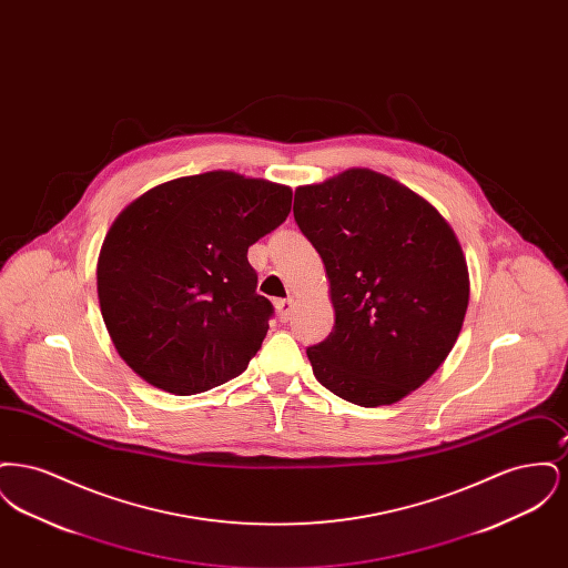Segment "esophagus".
<instances>
[{"mask_svg": "<svg viewBox=\"0 0 568 568\" xmlns=\"http://www.w3.org/2000/svg\"><path fill=\"white\" fill-rule=\"evenodd\" d=\"M276 313H278V320L281 322H287L294 313V297H285V300H278L276 302Z\"/></svg>", "mask_w": 568, "mask_h": 568, "instance_id": "1", "label": "esophagus"}]
</instances>
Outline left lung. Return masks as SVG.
Instances as JSON below:
<instances>
[{
  "label": "left lung",
  "mask_w": 568,
  "mask_h": 568,
  "mask_svg": "<svg viewBox=\"0 0 568 568\" xmlns=\"http://www.w3.org/2000/svg\"><path fill=\"white\" fill-rule=\"evenodd\" d=\"M294 216L322 255L334 329L306 349L315 378L359 406L394 405L454 349L470 281L456 232L419 193L371 168L300 185Z\"/></svg>",
  "instance_id": "8db88e82"
}]
</instances>
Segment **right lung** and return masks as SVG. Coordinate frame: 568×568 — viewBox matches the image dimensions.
Masks as SVG:
<instances>
[{
  "label": "right lung",
  "mask_w": 568,
  "mask_h": 568,
  "mask_svg": "<svg viewBox=\"0 0 568 568\" xmlns=\"http://www.w3.org/2000/svg\"><path fill=\"white\" fill-rule=\"evenodd\" d=\"M292 211V187L232 170L144 191L112 221L98 297L112 345L149 385L191 396L239 377L272 304L246 251Z\"/></svg>",
  "instance_id": "add662e5"
}]
</instances>
